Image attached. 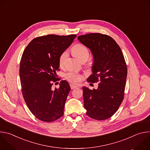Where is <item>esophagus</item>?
I'll list each match as a JSON object with an SVG mask.
<instances>
[{
	"label": "esophagus",
	"instance_id": "1",
	"mask_svg": "<svg viewBox=\"0 0 150 150\" xmlns=\"http://www.w3.org/2000/svg\"><path fill=\"white\" fill-rule=\"evenodd\" d=\"M70 87H71V88L72 90L78 88V86H76V85H75L73 84V83H71V84H70Z\"/></svg>",
	"mask_w": 150,
	"mask_h": 150
}]
</instances>
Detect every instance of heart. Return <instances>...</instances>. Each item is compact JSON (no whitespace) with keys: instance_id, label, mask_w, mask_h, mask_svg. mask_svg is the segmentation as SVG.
Returning <instances> with one entry per match:
<instances>
[{"instance_id":"1","label":"heart","mask_w":150,"mask_h":150,"mask_svg":"<svg viewBox=\"0 0 150 150\" xmlns=\"http://www.w3.org/2000/svg\"><path fill=\"white\" fill-rule=\"evenodd\" d=\"M72 52L80 60H82L85 58H88L89 56V52L88 49L85 46L81 44H77L75 45L72 48ZM68 51H64L63 53H61L59 58V63L60 67H62L64 66L68 58ZM66 78L69 81L71 82L77 83L81 81L82 76L75 72H72L68 73L66 75Z\"/></svg>"}]
</instances>
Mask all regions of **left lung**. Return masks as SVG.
I'll return each mask as SVG.
<instances>
[{
    "mask_svg": "<svg viewBox=\"0 0 150 150\" xmlns=\"http://www.w3.org/2000/svg\"><path fill=\"white\" fill-rule=\"evenodd\" d=\"M93 56V74L88 82L99 81L97 89L83 87L84 108L90 117L102 120L112 117L117 110L124 96L127 67L122 52L112 37L100 33L78 36Z\"/></svg>",
    "mask_w": 150,
    "mask_h": 150,
    "instance_id": "8db88e82",
    "label": "left lung"
}]
</instances>
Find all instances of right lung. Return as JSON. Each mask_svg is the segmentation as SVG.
<instances>
[{
	"mask_svg": "<svg viewBox=\"0 0 150 150\" xmlns=\"http://www.w3.org/2000/svg\"><path fill=\"white\" fill-rule=\"evenodd\" d=\"M76 37L75 34L38 37L23 52L19 67L23 97L31 112L41 121L52 122L63 115L70 85L64 80L58 89L52 87L57 81L59 56Z\"/></svg>",
	"mask_w": 150,
	"mask_h": 150,
	"instance_id": "obj_1",
	"label": "right lung"
}]
</instances>
